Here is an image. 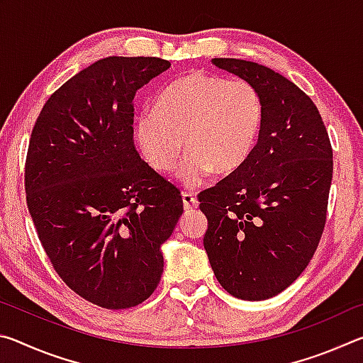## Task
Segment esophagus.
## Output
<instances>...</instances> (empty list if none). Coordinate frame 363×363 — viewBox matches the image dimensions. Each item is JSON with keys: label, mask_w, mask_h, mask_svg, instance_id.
Returning a JSON list of instances; mask_svg holds the SVG:
<instances>
[{"label": "esophagus", "mask_w": 363, "mask_h": 363, "mask_svg": "<svg viewBox=\"0 0 363 363\" xmlns=\"http://www.w3.org/2000/svg\"><path fill=\"white\" fill-rule=\"evenodd\" d=\"M182 203L184 210L186 211H194L199 208V201H196V196L192 194H182Z\"/></svg>", "instance_id": "obj_1"}]
</instances>
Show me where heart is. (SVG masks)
I'll list each match as a JSON object with an SVG mask.
<instances>
[{"mask_svg":"<svg viewBox=\"0 0 363 363\" xmlns=\"http://www.w3.org/2000/svg\"><path fill=\"white\" fill-rule=\"evenodd\" d=\"M264 101L253 83L190 70L160 91L153 110L136 116L133 139L145 163L168 174L189 150L177 177L200 187L214 171L235 173L256 149Z\"/></svg>","mask_w":363,"mask_h":363,"instance_id":"obj_1","label":"heart"}]
</instances>
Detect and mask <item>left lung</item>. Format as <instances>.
<instances>
[{
    "instance_id": "left-lung-1",
    "label": "left lung",
    "mask_w": 363,
    "mask_h": 363,
    "mask_svg": "<svg viewBox=\"0 0 363 363\" xmlns=\"http://www.w3.org/2000/svg\"><path fill=\"white\" fill-rule=\"evenodd\" d=\"M211 64L259 89L264 125L247 164L199 195L203 245L227 293L269 299L303 274L318 247L333 150L315 104L290 79L250 60Z\"/></svg>"
}]
</instances>
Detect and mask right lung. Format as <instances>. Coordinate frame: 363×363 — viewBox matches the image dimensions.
I'll return each instance as SVG.
<instances>
[{"instance_id": "right-lung-1", "label": "right lung", "mask_w": 363, "mask_h": 363, "mask_svg": "<svg viewBox=\"0 0 363 363\" xmlns=\"http://www.w3.org/2000/svg\"><path fill=\"white\" fill-rule=\"evenodd\" d=\"M171 67L106 57L49 97L30 138L26 192L49 261L69 288L106 309L138 306L163 274L162 245L184 206L134 147V96Z\"/></svg>"}]
</instances>
